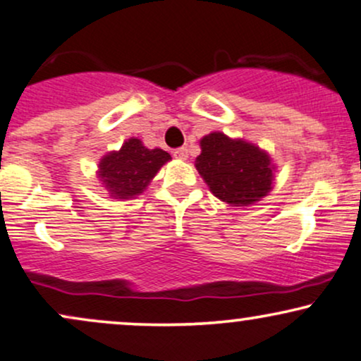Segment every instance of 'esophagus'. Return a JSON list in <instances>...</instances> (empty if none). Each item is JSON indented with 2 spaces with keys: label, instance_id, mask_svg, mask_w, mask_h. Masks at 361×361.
Instances as JSON below:
<instances>
[{
  "label": "esophagus",
  "instance_id": "34e87169",
  "mask_svg": "<svg viewBox=\"0 0 361 361\" xmlns=\"http://www.w3.org/2000/svg\"><path fill=\"white\" fill-rule=\"evenodd\" d=\"M173 156H175L176 159H186L188 158V147H178V149L173 151Z\"/></svg>",
  "mask_w": 361,
  "mask_h": 361
}]
</instances>
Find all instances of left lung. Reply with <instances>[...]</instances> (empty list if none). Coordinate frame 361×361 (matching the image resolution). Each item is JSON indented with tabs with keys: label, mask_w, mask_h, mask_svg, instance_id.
Listing matches in <instances>:
<instances>
[{
	"label": "left lung",
	"mask_w": 361,
	"mask_h": 361,
	"mask_svg": "<svg viewBox=\"0 0 361 361\" xmlns=\"http://www.w3.org/2000/svg\"><path fill=\"white\" fill-rule=\"evenodd\" d=\"M202 153L195 161L210 192L233 207L259 202L272 190L274 169L271 156L244 139L210 133L200 141Z\"/></svg>",
	"instance_id": "1"
}]
</instances>
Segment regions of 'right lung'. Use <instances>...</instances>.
<instances>
[{"label": "right lung", "instance_id": "obj_1", "mask_svg": "<svg viewBox=\"0 0 361 361\" xmlns=\"http://www.w3.org/2000/svg\"><path fill=\"white\" fill-rule=\"evenodd\" d=\"M171 159L166 151L147 149L137 137H131L119 151H111L99 161V178L109 197L128 200L141 195L164 163Z\"/></svg>", "mask_w": 361, "mask_h": 361}]
</instances>
